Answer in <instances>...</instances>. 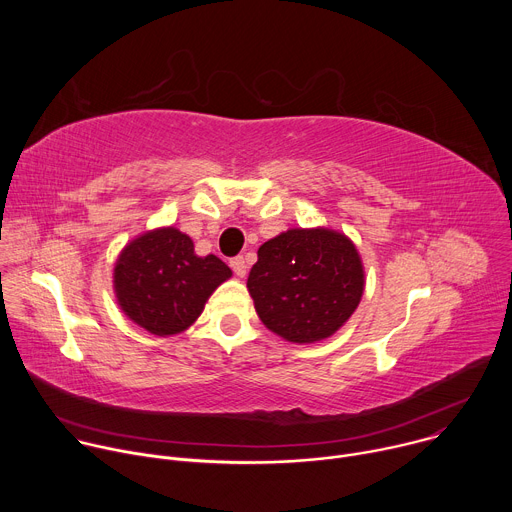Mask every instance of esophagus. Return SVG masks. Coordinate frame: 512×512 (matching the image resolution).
Instances as JSON below:
<instances>
[{"label": "esophagus", "instance_id": "esophagus-1", "mask_svg": "<svg viewBox=\"0 0 512 512\" xmlns=\"http://www.w3.org/2000/svg\"><path fill=\"white\" fill-rule=\"evenodd\" d=\"M231 269L235 271L237 277H245V273H247V261H245L241 255H237V257L231 259Z\"/></svg>", "mask_w": 512, "mask_h": 512}]
</instances>
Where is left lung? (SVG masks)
<instances>
[{"mask_svg":"<svg viewBox=\"0 0 512 512\" xmlns=\"http://www.w3.org/2000/svg\"><path fill=\"white\" fill-rule=\"evenodd\" d=\"M247 287L261 322L289 342L332 336L356 310L364 273L354 245L328 229H291L263 243Z\"/></svg>","mask_w":512,"mask_h":512,"instance_id":"8db88e82","label":"left lung"}]
</instances>
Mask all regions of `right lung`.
I'll return each mask as SVG.
<instances>
[{
    "instance_id": "add662e5",
    "label": "right lung",
    "mask_w": 512,
    "mask_h": 512,
    "mask_svg": "<svg viewBox=\"0 0 512 512\" xmlns=\"http://www.w3.org/2000/svg\"><path fill=\"white\" fill-rule=\"evenodd\" d=\"M113 277L123 312L148 332L170 336L200 316L231 269L216 255L198 257L192 239L170 227L131 241Z\"/></svg>"
}]
</instances>
